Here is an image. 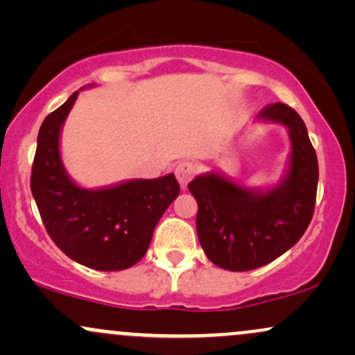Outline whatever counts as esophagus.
Returning a JSON list of instances; mask_svg holds the SVG:
<instances>
[{
  "label": "esophagus",
  "mask_w": 355,
  "mask_h": 355,
  "mask_svg": "<svg viewBox=\"0 0 355 355\" xmlns=\"http://www.w3.org/2000/svg\"><path fill=\"white\" fill-rule=\"evenodd\" d=\"M195 173H197V165L191 164V162H182L175 168V177L182 187H185L195 177Z\"/></svg>",
  "instance_id": "1"
}]
</instances>
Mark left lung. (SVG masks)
<instances>
[{
    "mask_svg": "<svg viewBox=\"0 0 355 355\" xmlns=\"http://www.w3.org/2000/svg\"><path fill=\"white\" fill-rule=\"evenodd\" d=\"M259 123L285 126L291 140L287 168L270 187H247L211 172L189 183L198 203L197 234L207 259L232 272L267 266L294 247L312 220L319 165L307 128L295 110L270 103Z\"/></svg>",
    "mask_w": 355,
    "mask_h": 355,
    "instance_id": "1",
    "label": "left lung"
}]
</instances>
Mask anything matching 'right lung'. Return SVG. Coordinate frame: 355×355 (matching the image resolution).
Here are the masks:
<instances>
[{
  "mask_svg": "<svg viewBox=\"0 0 355 355\" xmlns=\"http://www.w3.org/2000/svg\"><path fill=\"white\" fill-rule=\"evenodd\" d=\"M88 85L83 88H92ZM78 92L44 118L36 141L31 193L53 242L63 254L95 270H123L148 250L164 211L180 193L173 173L132 178L87 189L61 160V130Z\"/></svg>",
  "mask_w": 355,
  "mask_h": 355,
  "instance_id": "obj_1",
  "label": "right lung"
}]
</instances>
